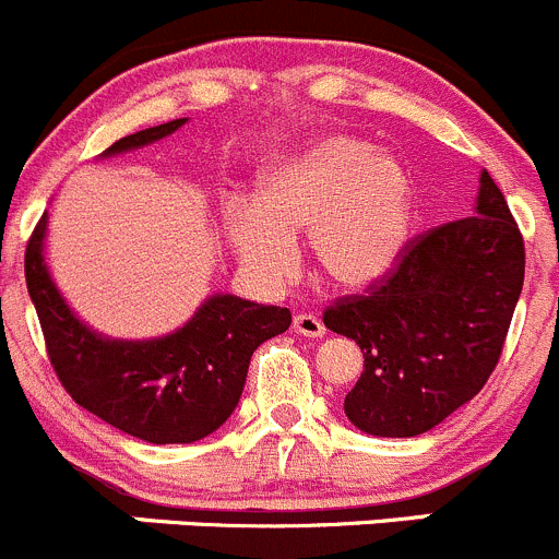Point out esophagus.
I'll return each mask as SVG.
<instances>
[{
	"instance_id": "obj_1",
	"label": "esophagus",
	"mask_w": 559,
	"mask_h": 559,
	"mask_svg": "<svg viewBox=\"0 0 559 559\" xmlns=\"http://www.w3.org/2000/svg\"><path fill=\"white\" fill-rule=\"evenodd\" d=\"M293 331L301 336H323L325 334V325L318 314H309V312H298L293 318Z\"/></svg>"
}]
</instances>
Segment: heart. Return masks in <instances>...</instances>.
I'll use <instances>...</instances> for the list:
<instances>
[{
  "instance_id": "1",
  "label": "heart",
  "mask_w": 559,
  "mask_h": 559,
  "mask_svg": "<svg viewBox=\"0 0 559 559\" xmlns=\"http://www.w3.org/2000/svg\"><path fill=\"white\" fill-rule=\"evenodd\" d=\"M413 223V179L400 157L367 138L329 132L280 159L258 206L228 217L241 261L266 280L296 266L293 234L309 230L314 266L342 287H369L400 261Z\"/></svg>"
}]
</instances>
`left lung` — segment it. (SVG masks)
I'll return each mask as SVG.
<instances>
[{
    "label": "left lung",
    "instance_id": "obj_1",
    "mask_svg": "<svg viewBox=\"0 0 559 559\" xmlns=\"http://www.w3.org/2000/svg\"><path fill=\"white\" fill-rule=\"evenodd\" d=\"M522 282V234L484 170L473 217L407 241L383 280L323 312L364 353L345 396L353 427L416 438L473 400L500 361Z\"/></svg>",
    "mask_w": 559,
    "mask_h": 559
}]
</instances>
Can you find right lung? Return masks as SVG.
I'll return each instance as SVG.
<instances>
[{
	"mask_svg": "<svg viewBox=\"0 0 559 559\" xmlns=\"http://www.w3.org/2000/svg\"><path fill=\"white\" fill-rule=\"evenodd\" d=\"M187 119L119 138L103 157L148 146ZM46 214L24 255L26 287L59 383L81 407L146 443H195L239 405L252 353L290 325V309L217 293L179 331L159 340H108L81 323L43 258Z\"/></svg>",
	"mask_w": 559,
	"mask_h": 559,
	"instance_id": "obj_1",
	"label": "right lung"
}]
</instances>
